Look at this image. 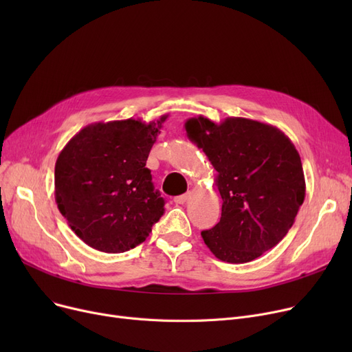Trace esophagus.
Instances as JSON below:
<instances>
[{
  "mask_svg": "<svg viewBox=\"0 0 352 352\" xmlns=\"http://www.w3.org/2000/svg\"><path fill=\"white\" fill-rule=\"evenodd\" d=\"M191 197V192H186V194H182V195H178V197H175L174 198V201H175V204H186V202L188 201V198Z\"/></svg>",
  "mask_w": 352,
  "mask_h": 352,
  "instance_id": "esophagus-1",
  "label": "esophagus"
}]
</instances>
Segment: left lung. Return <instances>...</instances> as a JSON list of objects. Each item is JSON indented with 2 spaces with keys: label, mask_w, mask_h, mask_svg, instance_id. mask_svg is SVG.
<instances>
[{
  "label": "left lung",
  "mask_w": 352,
  "mask_h": 352,
  "mask_svg": "<svg viewBox=\"0 0 352 352\" xmlns=\"http://www.w3.org/2000/svg\"><path fill=\"white\" fill-rule=\"evenodd\" d=\"M184 126L211 161L223 198L219 223L201 232L206 245L231 264L261 256L287 235L305 198L297 148L280 128L241 117L215 124L198 116Z\"/></svg>",
  "instance_id": "1"
}]
</instances>
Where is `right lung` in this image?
I'll return each mask as SVG.
<instances>
[{"mask_svg":"<svg viewBox=\"0 0 352 352\" xmlns=\"http://www.w3.org/2000/svg\"><path fill=\"white\" fill-rule=\"evenodd\" d=\"M166 118L89 124L61 150L55 202L91 248L108 254L131 250L164 214V198L154 190L145 162Z\"/></svg>","mask_w":352,"mask_h":352,"instance_id":"add662e5","label":"right lung"}]
</instances>
